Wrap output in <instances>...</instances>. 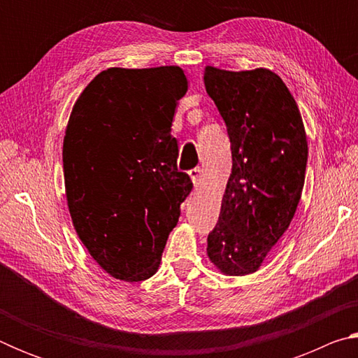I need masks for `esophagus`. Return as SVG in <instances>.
<instances>
[{
	"label": "esophagus",
	"mask_w": 358,
	"mask_h": 358,
	"mask_svg": "<svg viewBox=\"0 0 358 358\" xmlns=\"http://www.w3.org/2000/svg\"><path fill=\"white\" fill-rule=\"evenodd\" d=\"M189 177H191V181H192V185H194V187H197L199 185L202 183V177H203V171L201 167H196V169H192V171L189 172Z\"/></svg>",
	"instance_id": "1"
}]
</instances>
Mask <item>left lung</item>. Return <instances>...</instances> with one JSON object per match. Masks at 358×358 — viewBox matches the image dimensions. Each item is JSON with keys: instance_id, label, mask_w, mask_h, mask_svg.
Returning a JSON list of instances; mask_svg holds the SVG:
<instances>
[{"instance_id": "left-lung-1", "label": "left lung", "mask_w": 358, "mask_h": 358, "mask_svg": "<svg viewBox=\"0 0 358 358\" xmlns=\"http://www.w3.org/2000/svg\"><path fill=\"white\" fill-rule=\"evenodd\" d=\"M203 83L232 150V173L207 254L224 275H250L280 241L300 202L308 161L305 126L294 96L273 71L207 66Z\"/></svg>"}]
</instances>
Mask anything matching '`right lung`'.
I'll use <instances>...</instances> for the list:
<instances>
[{
  "label": "right lung",
  "instance_id": "right-lung-1",
  "mask_svg": "<svg viewBox=\"0 0 358 358\" xmlns=\"http://www.w3.org/2000/svg\"><path fill=\"white\" fill-rule=\"evenodd\" d=\"M186 92L178 66L110 68L72 107L63 142L69 213L92 257L117 280L156 273L192 189L189 175L177 169L171 129Z\"/></svg>",
  "mask_w": 358,
  "mask_h": 358
}]
</instances>
